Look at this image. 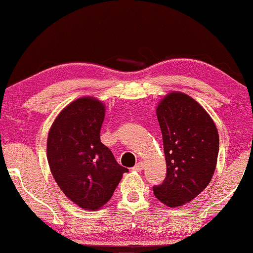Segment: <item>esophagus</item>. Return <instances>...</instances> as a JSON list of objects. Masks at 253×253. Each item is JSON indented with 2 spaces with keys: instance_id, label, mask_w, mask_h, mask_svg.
Segmentation results:
<instances>
[{
  "instance_id": "34e87169",
  "label": "esophagus",
  "mask_w": 253,
  "mask_h": 253,
  "mask_svg": "<svg viewBox=\"0 0 253 253\" xmlns=\"http://www.w3.org/2000/svg\"><path fill=\"white\" fill-rule=\"evenodd\" d=\"M143 169H144V163H143V162H138V163L133 167V170L135 171H142Z\"/></svg>"
}]
</instances>
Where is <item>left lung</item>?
Segmentation results:
<instances>
[{"label":"left lung","instance_id":"1","mask_svg":"<svg viewBox=\"0 0 253 253\" xmlns=\"http://www.w3.org/2000/svg\"><path fill=\"white\" fill-rule=\"evenodd\" d=\"M167 177L154 186L158 201L177 208L196 198L216 169L219 136L205 109L183 92H170L157 105Z\"/></svg>","mask_w":253,"mask_h":253}]
</instances>
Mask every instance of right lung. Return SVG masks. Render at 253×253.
Returning <instances> with one entry per match:
<instances>
[{
	"instance_id": "right-lung-1",
	"label": "right lung",
	"mask_w": 253,
	"mask_h": 253,
	"mask_svg": "<svg viewBox=\"0 0 253 253\" xmlns=\"http://www.w3.org/2000/svg\"><path fill=\"white\" fill-rule=\"evenodd\" d=\"M104 115L97 98H79L58 114L48 133L46 157L54 179L84 210H98L108 203L127 172L99 138Z\"/></svg>"
}]
</instances>
